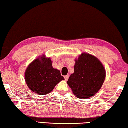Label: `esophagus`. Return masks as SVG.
<instances>
[{
  "label": "esophagus",
  "instance_id": "34e87169",
  "mask_svg": "<svg viewBox=\"0 0 128 128\" xmlns=\"http://www.w3.org/2000/svg\"><path fill=\"white\" fill-rule=\"evenodd\" d=\"M69 78V76L68 75H67V76H64V78H65V80L67 81L68 79Z\"/></svg>",
  "mask_w": 128,
  "mask_h": 128
}]
</instances>
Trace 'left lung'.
I'll use <instances>...</instances> for the list:
<instances>
[{
  "mask_svg": "<svg viewBox=\"0 0 128 128\" xmlns=\"http://www.w3.org/2000/svg\"><path fill=\"white\" fill-rule=\"evenodd\" d=\"M74 72L67 84L77 98L86 99L99 91L106 78L104 67L96 56L86 52L76 58Z\"/></svg>",
  "mask_w": 128,
  "mask_h": 128,
  "instance_id": "obj_1",
  "label": "left lung"
}]
</instances>
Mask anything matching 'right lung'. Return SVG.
<instances>
[{"instance_id":"right-lung-1","label":"right lung","mask_w":128,"mask_h":128,"mask_svg":"<svg viewBox=\"0 0 128 128\" xmlns=\"http://www.w3.org/2000/svg\"><path fill=\"white\" fill-rule=\"evenodd\" d=\"M25 80L31 91L45 95L52 92L64 78L60 70L53 68L51 59L42 55L29 64L25 72Z\"/></svg>"}]
</instances>
